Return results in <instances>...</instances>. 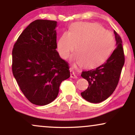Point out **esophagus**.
Wrapping results in <instances>:
<instances>
[{"mask_svg":"<svg viewBox=\"0 0 135 135\" xmlns=\"http://www.w3.org/2000/svg\"><path fill=\"white\" fill-rule=\"evenodd\" d=\"M70 77L72 79H77V75H75V73L74 72V71L71 70H70Z\"/></svg>","mask_w":135,"mask_h":135,"instance_id":"34e87169","label":"esophagus"}]
</instances>
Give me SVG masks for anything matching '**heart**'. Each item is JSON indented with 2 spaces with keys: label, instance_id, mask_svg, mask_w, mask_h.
<instances>
[{
  "label": "heart",
  "instance_id": "1",
  "mask_svg": "<svg viewBox=\"0 0 135 135\" xmlns=\"http://www.w3.org/2000/svg\"><path fill=\"white\" fill-rule=\"evenodd\" d=\"M73 59L82 67L90 69L103 63L115 46V39L110 31L96 23L78 22L72 24L69 32H65L57 42L60 56L67 59L75 49Z\"/></svg>",
  "mask_w": 135,
  "mask_h": 135
}]
</instances>
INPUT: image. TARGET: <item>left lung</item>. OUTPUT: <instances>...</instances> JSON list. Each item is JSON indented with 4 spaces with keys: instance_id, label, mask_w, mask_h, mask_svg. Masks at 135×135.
<instances>
[{
    "instance_id": "1",
    "label": "left lung",
    "mask_w": 135,
    "mask_h": 135,
    "mask_svg": "<svg viewBox=\"0 0 135 135\" xmlns=\"http://www.w3.org/2000/svg\"><path fill=\"white\" fill-rule=\"evenodd\" d=\"M114 32L117 47L110 56L96 69L82 72L81 76L88 80L89 86L81 96L91 103H100L107 99L118 84L125 58L121 38L115 30Z\"/></svg>"
}]
</instances>
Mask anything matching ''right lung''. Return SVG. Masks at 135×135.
Wrapping results in <instances>:
<instances>
[{"mask_svg":"<svg viewBox=\"0 0 135 135\" xmlns=\"http://www.w3.org/2000/svg\"><path fill=\"white\" fill-rule=\"evenodd\" d=\"M56 21L37 20L23 31L12 52V70L20 89L33 104L46 105L56 98L69 66L57 52Z\"/></svg>","mask_w":135,"mask_h":135,"instance_id":"right-lung-1","label":"right lung"}]
</instances>
